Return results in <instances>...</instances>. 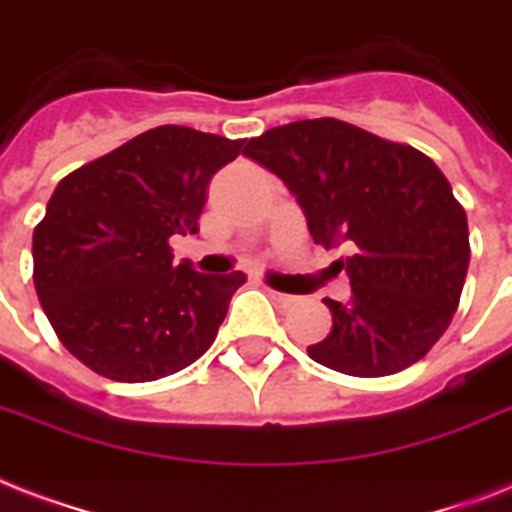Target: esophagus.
Listing matches in <instances>:
<instances>
[{
    "mask_svg": "<svg viewBox=\"0 0 512 512\" xmlns=\"http://www.w3.org/2000/svg\"><path fill=\"white\" fill-rule=\"evenodd\" d=\"M269 299L275 301V304H280V307H288V304H293V296H288V293H280V291H272V288H267Z\"/></svg>",
    "mask_w": 512,
    "mask_h": 512,
    "instance_id": "34e87169",
    "label": "esophagus"
}]
</instances>
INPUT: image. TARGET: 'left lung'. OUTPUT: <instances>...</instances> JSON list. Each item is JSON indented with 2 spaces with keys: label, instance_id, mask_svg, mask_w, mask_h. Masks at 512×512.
Wrapping results in <instances>:
<instances>
[{
  "label": "left lung",
  "instance_id": "1",
  "mask_svg": "<svg viewBox=\"0 0 512 512\" xmlns=\"http://www.w3.org/2000/svg\"><path fill=\"white\" fill-rule=\"evenodd\" d=\"M261 162L296 197L315 243H347L339 259L350 301L323 299L331 334L307 352L350 376L398 374L430 352L457 312L470 235L462 205L430 157L323 117L251 138Z\"/></svg>",
  "mask_w": 512,
  "mask_h": 512
}]
</instances>
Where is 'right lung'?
Masks as SVG:
<instances>
[{
  "instance_id": "right-lung-1",
  "label": "right lung",
  "mask_w": 512,
  "mask_h": 512,
  "mask_svg": "<svg viewBox=\"0 0 512 512\" xmlns=\"http://www.w3.org/2000/svg\"><path fill=\"white\" fill-rule=\"evenodd\" d=\"M245 141L160 125L55 186L34 229V285L61 344L114 382H154L200 358L243 272L202 275L168 240L194 235L208 184Z\"/></svg>"
}]
</instances>
